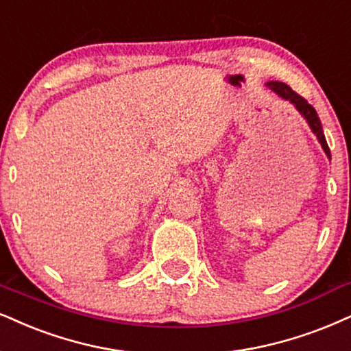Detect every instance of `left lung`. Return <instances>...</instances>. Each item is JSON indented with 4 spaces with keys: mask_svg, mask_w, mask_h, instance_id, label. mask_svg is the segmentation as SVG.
I'll list each match as a JSON object with an SVG mask.
<instances>
[{
    "mask_svg": "<svg viewBox=\"0 0 351 351\" xmlns=\"http://www.w3.org/2000/svg\"><path fill=\"white\" fill-rule=\"evenodd\" d=\"M267 86L274 90V93L278 94L281 99L289 101L293 106L296 107L298 112H300V114L306 119V122L309 123V127H311V130H313L314 135L317 136V140H319V143H321L324 153H326L328 156V159H330V149H328L326 135H324V130H322V123H321V120H319V115H317V112H315L314 107L311 106V104L306 101L304 97H301L300 94H296L288 84L280 83V81H268Z\"/></svg>",
    "mask_w": 351,
    "mask_h": 351,
    "instance_id": "left-lung-1",
    "label": "left lung"
}]
</instances>
